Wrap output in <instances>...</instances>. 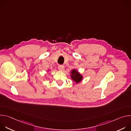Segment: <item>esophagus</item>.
Instances as JSON below:
<instances>
[{"label": "esophagus", "mask_w": 131, "mask_h": 131, "mask_svg": "<svg viewBox=\"0 0 131 131\" xmlns=\"http://www.w3.org/2000/svg\"><path fill=\"white\" fill-rule=\"evenodd\" d=\"M58 69L59 70L63 71L64 70V66L63 65H59L58 67Z\"/></svg>", "instance_id": "esophagus-1"}]
</instances>
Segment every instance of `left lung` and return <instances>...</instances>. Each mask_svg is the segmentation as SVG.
<instances>
[{"mask_svg":"<svg viewBox=\"0 0 131 131\" xmlns=\"http://www.w3.org/2000/svg\"><path fill=\"white\" fill-rule=\"evenodd\" d=\"M70 77L76 84L79 83L83 79V76L76 69H72L70 71Z\"/></svg>","mask_w":131,"mask_h":131,"instance_id":"1","label":"left lung"}]
</instances>
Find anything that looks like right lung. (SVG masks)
Here are the masks:
<instances>
[{"label":"right lung","mask_w":131,"mask_h":131,"mask_svg":"<svg viewBox=\"0 0 131 131\" xmlns=\"http://www.w3.org/2000/svg\"><path fill=\"white\" fill-rule=\"evenodd\" d=\"M48 71H50V70H48Z\"/></svg>","instance_id":"add662e5"}]
</instances>
